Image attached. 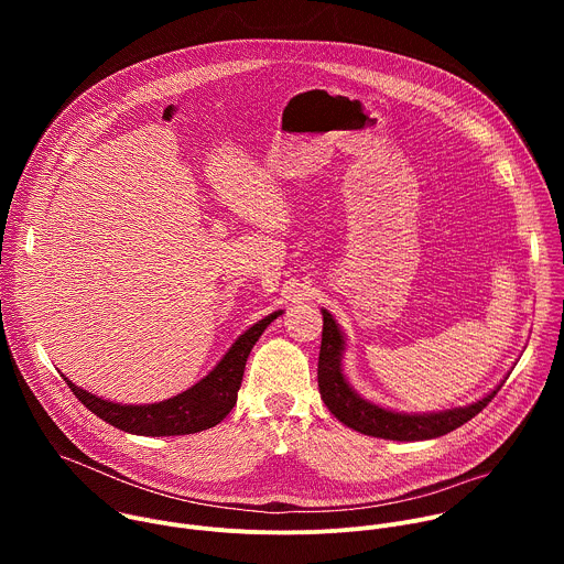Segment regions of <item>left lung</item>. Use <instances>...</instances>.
Returning <instances> with one entry per match:
<instances>
[{
    "label": "left lung",
    "mask_w": 564,
    "mask_h": 564,
    "mask_svg": "<svg viewBox=\"0 0 564 564\" xmlns=\"http://www.w3.org/2000/svg\"><path fill=\"white\" fill-rule=\"evenodd\" d=\"M341 352H344V337L339 326L328 310H324V335H321V350H318V392L328 411L346 426L381 437V440H397V442H417V440H433L446 435L468 420H473L479 411L489 406V401L498 394L500 386L489 392L485 399L475 401L470 406L433 413V415H406V413H392L379 409L370 401L361 399L346 377L341 375Z\"/></svg>",
    "instance_id": "8db88e82"
}]
</instances>
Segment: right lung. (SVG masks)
<instances>
[{
    "mask_svg": "<svg viewBox=\"0 0 564 564\" xmlns=\"http://www.w3.org/2000/svg\"><path fill=\"white\" fill-rule=\"evenodd\" d=\"M281 312H272L270 316L261 318L259 324H254L246 335H240L236 344L229 348V352L220 359V364L203 381L172 399L160 401V404L120 406L113 404V401H107L102 397L77 388L64 375L62 377L68 383L70 392L83 401L91 413H96L100 420L124 433L151 437L198 433L216 426L229 415V411L236 404L240 381H243L246 361L263 330Z\"/></svg>",
    "mask_w": 564,
    "mask_h": 564,
    "instance_id": "1",
    "label": "right lung"
}]
</instances>
